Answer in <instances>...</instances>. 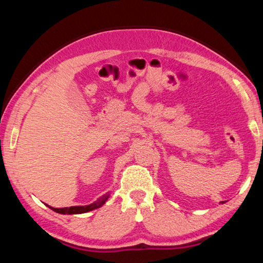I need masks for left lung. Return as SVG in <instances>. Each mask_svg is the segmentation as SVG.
<instances>
[{
  "mask_svg": "<svg viewBox=\"0 0 263 263\" xmlns=\"http://www.w3.org/2000/svg\"><path fill=\"white\" fill-rule=\"evenodd\" d=\"M220 203H221V204H224V203H225V202H220Z\"/></svg>",
  "mask_w": 263,
  "mask_h": 263,
  "instance_id": "1",
  "label": "left lung"
}]
</instances>
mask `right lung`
Wrapping results in <instances>:
<instances>
[{"mask_svg":"<svg viewBox=\"0 0 263 263\" xmlns=\"http://www.w3.org/2000/svg\"><path fill=\"white\" fill-rule=\"evenodd\" d=\"M109 198V194H105L103 197H101L97 199L96 202L89 204V205H83V206H70V208H61V209H57V208H52L50 205H47L51 210L55 211L58 213H61V215H77V213H84V212H89L95 210V209L101 208L103 204L108 201Z\"/></svg>","mask_w":263,"mask_h":263,"instance_id":"add662e5","label":"right lung"}]
</instances>
